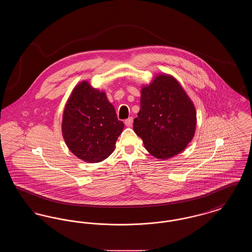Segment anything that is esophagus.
<instances>
[{"label": "esophagus", "instance_id": "esophagus-1", "mask_svg": "<svg viewBox=\"0 0 252 252\" xmlns=\"http://www.w3.org/2000/svg\"><path fill=\"white\" fill-rule=\"evenodd\" d=\"M132 124H133V118H132V117H129L128 119H126V120L125 121V125H126V126H131Z\"/></svg>", "mask_w": 252, "mask_h": 252}]
</instances>
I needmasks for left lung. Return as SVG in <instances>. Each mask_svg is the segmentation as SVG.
<instances>
[{"instance_id":"obj_1","label":"left lung","mask_w":252,"mask_h":252,"mask_svg":"<svg viewBox=\"0 0 252 252\" xmlns=\"http://www.w3.org/2000/svg\"><path fill=\"white\" fill-rule=\"evenodd\" d=\"M195 126L194 106L174 77L158 75L142 89L133 129L152 156L165 159L178 155L192 141Z\"/></svg>"}]
</instances>
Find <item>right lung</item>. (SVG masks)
<instances>
[{"label": "right lung", "instance_id": "right-lung-1", "mask_svg": "<svg viewBox=\"0 0 252 252\" xmlns=\"http://www.w3.org/2000/svg\"><path fill=\"white\" fill-rule=\"evenodd\" d=\"M124 126L104 92L92 88L88 81L74 88L63 112L62 134L75 156L88 162L107 158Z\"/></svg>", "mask_w": 252, "mask_h": 252}]
</instances>
